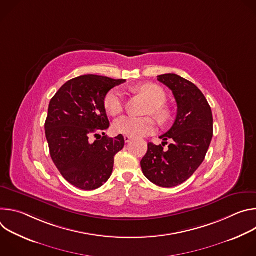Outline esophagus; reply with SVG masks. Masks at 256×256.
I'll return each instance as SVG.
<instances>
[{"label":"esophagus","mask_w":256,"mask_h":256,"mask_svg":"<svg viewBox=\"0 0 256 256\" xmlns=\"http://www.w3.org/2000/svg\"><path fill=\"white\" fill-rule=\"evenodd\" d=\"M132 138L130 136H124V140H126V142H130V140H132Z\"/></svg>","instance_id":"34e87169"}]
</instances>
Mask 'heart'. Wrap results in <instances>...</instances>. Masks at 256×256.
I'll return each mask as SVG.
<instances>
[{
    "label": "heart",
    "instance_id": "heart-1",
    "mask_svg": "<svg viewBox=\"0 0 256 256\" xmlns=\"http://www.w3.org/2000/svg\"><path fill=\"white\" fill-rule=\"evenodd\" d=\"M136 90L150 102L148 114H152L159 122L164 124L169 118V112L164 107L166 93L160 86L153 83H144L136 87ZM106 112L116 116L124 110V94L120 89L114 88L109 91L103 100ZM156 128V124L151 118H136L132 116H122L114 124V130L118 134L130 136L134 138L144 136L152 134Z\"/></svg>",
    "mask_w": 256,
    "mask_h": 256
}]
</instances>
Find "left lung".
I'll return each mask as SVG.
<instances>
[{"label": "left lung", "mask_w": 256, "mask_h": 256, "mask_svg": "<svg viewBox=\"0 0 256 256\" xmlns=\"http://www.w3.org/2000/svg\"><path fill=\"white\" fill-rule=\"evenodd\" d=\"M173 93L177 116L162 134V144H148L140 161L144 175L161 188H174L186 181L204 162L212 138V114L204 95L192 82L175 74L158 76ZM172 144L164 150L166 140Z\"/></svg>", "instance_id": "1"}]
</instances>
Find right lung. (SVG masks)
Here are the masks:
<instances>
[{"instance_id": "right-lung-1", "label": "right lung", "mask_w": 256, "mask_h": 256, "mask_svg": "<svg viewBox=\"0 0 256 256\" xmlns=\"http://www.w3.org/2000/svg\"><path fill=\"white\" fill-rule=\"evenodd\" d=\"M124 82L80 76L64 84L50 102L44 128L50 157L62 177L80 190L102 186L112 176L114 156L124 148L122 134L112 138L104 134L109 120L103 100Z\"/></svg>"}]
</instances>
